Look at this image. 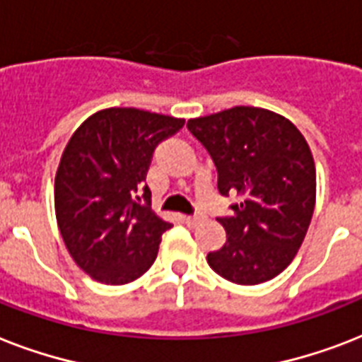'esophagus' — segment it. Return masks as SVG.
Listing matches in <instances>:
<instances>
[{"label": "esophagus", "mask_w": 362, "mask_h": 362, "mask_svg": "<svg viewBox=\"0 0 362 362\" xmlns=\"http://www.w3.org/2000/svg\"><path fill=\"white\" fill-rule=\"evenodd\" d=\"M184 221H186L187 227H195L199 221H201V216H186V218H184Z\"/></svg>", "instance_id": "esophagus-1"}]
</instances>
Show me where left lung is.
Returning a JSON list of instances; mask_svg holds the SVG:
<instances>
[{
  "label": "left lung",
  "instance_id": "obj_1",
  "mask_svg": "<svg viewBox=\"0 0 362 362\" xmlns=\"http://www.w3.org/2000/svg\"><path fill=\"white\" fill-rule=\"evenodd\" d=\"M209 150L221 195L237 193L235 214L218 218L227 242L206 255L210 269L238 286L272 280L297 255L315 206V163L286 116L233 107L187 120Z\"/></svg>",
  "mask_w": 362,
  "mask_h": 362
}]
</instances>
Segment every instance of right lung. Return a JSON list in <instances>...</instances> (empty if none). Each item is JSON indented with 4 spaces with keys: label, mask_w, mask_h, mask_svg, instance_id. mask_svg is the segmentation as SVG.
<instances>
[{
    "label": "right lung",
    "mask_w": 362,
    "mask_h": 362,
    "mask_svg": "<svg viewBox=\"0 0 362 362\" xmlns=\"http://www.w3.org/2000/svg\"><path fill=\"white\" fill-rule=\"evenodd\" d=\"M182 118L131 107L98 110L73 133L54 180V206L67 252L93 280L124 286L146 272L170 227L150 204L153 150Z\"/></svg>",
    "instance_id": "add662e5"
}]
</instances>
